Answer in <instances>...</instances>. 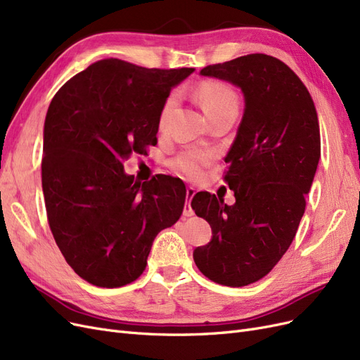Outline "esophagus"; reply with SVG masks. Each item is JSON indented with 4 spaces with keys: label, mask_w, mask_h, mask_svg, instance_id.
I'll return each instance as SVG.
<instances>
[{
    "label": "esophagus",
    "mask_w": 360,
    "mask_h": 360,
    "mask_svg": "<svg viewBox=\"0 0 360 360\" xmlns=\"http://www.w3.org/2000/svg\"><path fill=\"white\" fill-rule=\"evenodd\" d=\"M195 194V191H194V188L193 187H188L187 188V205H185V210H184V217H191L194 212H193V210H191V206H190V202H191V199H193V195Z\"/></svg>",
    "instance_id": "1"
}]
</instances>
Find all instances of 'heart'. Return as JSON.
Masks as SVG:
<instances>
[{
	"label": "heart",
	"instance_id": "1",
	"mask_svg": "<svg viewBox=\"0 0 360 360\" xmlns=\"http://www.w3.org/2000/svg\"><path fill=\"white\" fill-rule=\"evenodd\" d=\"M194 97L199 101L203 112L207 115V118H212L218 113H223L227 110H238L239 101L236 92L231 89L229 85L223 82H215V80H206L202 82L194 91ZM175 108V98L170 97L166 100L160 112L158 127L160 130H165L170 115ZM211 158V154L205 153V150H190L179 155L175 161V165L179 170H182L187 175H197L200 167L207 163Z\"/></svg>",
	"mask_w": 360,
	"mask_h": 360
}]
</instances>
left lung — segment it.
Returning <instances> with one entry per match:
<instances>
[{
    "label": "left lung",
    "mask_w": 360,
    "mask_h": 360,
    "mask_svg": "<svg viewBox=\"0 0 360 360\" xmlns=\"http://www.w3.org/2000/svg\"><path fill=\"white\" fill-rule=\"evenodd\" d=\"M200 76L238 86L245 108L224 158L236 202L207 191L193 197L195 215L212 229L193 259L210 280L242 287L269 274L296 235L320 160L319 118L302 80L274 56H239Z\"/></svg>",
    "instance_id": "8db88e82"
}]
</instances>
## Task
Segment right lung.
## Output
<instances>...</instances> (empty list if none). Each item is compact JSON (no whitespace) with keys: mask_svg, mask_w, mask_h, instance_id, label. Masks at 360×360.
<instances>
[{"mask_svg":"<svg viewBox=\"0 0 360 360\" xmlns=\"http://www.w3.org/2000/svg\"><path fill=\"white\" fill-rule=\"evenodd\" d=\"M193 72L109 58L73 76L49 104L41 161L46 212L64 259L91 284L134 281L155 236L182 214L187 190L179 178L136 181L124 161L157 145L161 108Z\"/></svg>","mask_w":360,"mask_h":360,"instance_id":"1","label":"right lung"}]
</instances>
